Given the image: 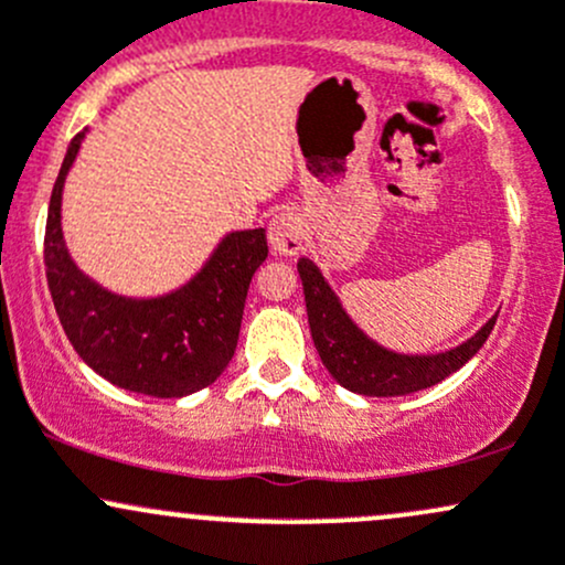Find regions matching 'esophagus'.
I'll return each mask as SVG.
<instances>
[{"label": "esophagus", "mask_w": 565, "mask_h": 565, "mask_svg": "<svg viewBox=\"0 0 565 565\" xmlns=\"http://www.w3.org/2000/svg\"><path fill=\"white\" fill-rule=\"evenodd\" d=\"M302 236H305L302 217L297 215L295 210H281L270 217L268 242L276 255H284V257L297 255V252L302 249Z\"/></svg>", "instance_id": "1"}]
</instances>
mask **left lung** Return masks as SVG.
I'll return each mask as SVG.
<instances>
[{
    "instance_id": "1",
    "label": "left lung",
    "mask_w": 565,
    "mask_h": 565,
    "mask_svg": "<svg viewBox=\"0 0 565 565\" xmlns=\"http://www.w3.org/2000/svg\"><path fill=\"white\" fill-rule=\"evenodd\" d=\"M297 270L302 278L310 334H313V345L319 350L323 366L342 387L359 395L393 398V395H408L438 385L440 380L468 364L489 340L497 323L494 313L468 342L444 350V353H395L372 340L350 319L319 265L308 257H300Z\"/></svg>"
}]
</instances>
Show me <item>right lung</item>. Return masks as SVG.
Listing matches in <instances>:
<instances>
[{"label": "right lung", "mask_w": 565, "mask_h": 565, "mask_svg": "<svg viewBox=\"0 0 565 565\" xmlns=\"http://www.w3.org/2000/svg\"><path fill=\"white\" fill-rule=\"evenodd\" d=\"M84 135L71 140L44 231L55 313L79 359L103 380L153 398H183L231 364L249 281L268 257L265 228L225 233L196 274L167 295L125 297L100 287L74 263L61 223L63 185Z\"/></svg>", "instance_id": "right-lung-1"}]
</instances>
